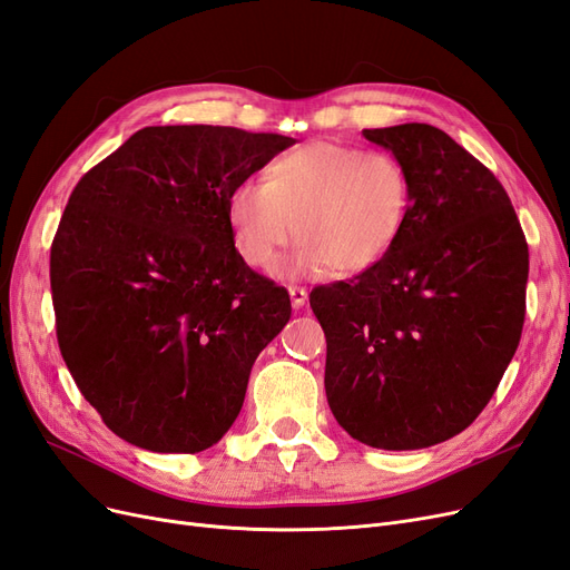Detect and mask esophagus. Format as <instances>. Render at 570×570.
Returning a JSON list of instances; mask_svg holds the SVG:
<instances>
[{
    "label": "esophagus",
    "instance_id": "34e87169",
    "mask_svg": "<svg viewBox=\"0 0 570 570\" xmlns=\"http://www.w3.org/2000/svg\"><path fill=\"white\" fill-rule=\"evenodd\" d=\"M288 293H291L293 307H303L307 303V291L303 286H288Z\"/></svg>",
    "mask_w": 570,
    "mask_h": 570
}]
</instances>
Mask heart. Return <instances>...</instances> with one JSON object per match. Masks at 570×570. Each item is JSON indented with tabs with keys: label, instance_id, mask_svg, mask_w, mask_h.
Instances as JSON below:
<instances>
[{
	"label": "heart",
	"instance_id": "heart-1",
	"mask_svg": "<svg viewBox=\"0 0 570 570\" xmlns=\"http://www.w3.org/2000/svg\"><path fill=\"white\" fill-rule=\"evenodd\" d=\"M410 175L389 151L309 141L272 158L261 181L227 196L232 242L248 267L267 272L296 232L288 269L355 274L393 248L410 210Z\"/></svg>",
	"mask_w": 570,
	"mask_h": 570
}]
</instances>
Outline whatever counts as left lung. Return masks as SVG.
Returning <instances> with one entry per match:
<instances>
[{"label":"left lung","mask_w":570,"mask_h":570,"mask_svg":"<svg viewBox=\"0 0 570 570\" xmlns=\"http://www.w3.org/2000/svg\"><path fill=\"white\" fill-rule=\"evenodd\" d=\"M410 175V210L383 258L317 286L324 389L338 424L379 450H421L473 424L517 353L528 244L481 160L426 122L364 130Z\"/></svg>","instance_id":"1"}]
</instances>
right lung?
Returning a JSON list of instances; mask_svg holds the SVG:
<instances>
[{"instance_id":"1","label":"right lung","mask_w":570,"mask_h":570,"mask_svg":"<svg viewBox=\"0 0 570 570\" xmlns=\"http://www.w3.org/2000/svg\"><path fill=\"white\" fill-rule=\"evenodd\" d=\"M293 144L144 127L72 189L49 261L57 338L85 400L127 443L204 452L242 412L291 301L238 258L227 196Z\"/></svg>"}]
</instances>
